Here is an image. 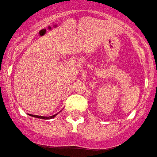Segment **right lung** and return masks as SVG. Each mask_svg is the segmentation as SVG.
<instances>
[{
	"label": "right lung",
	"instance_id": "right-lung-1",
	"mask_svg": "<svg viewBox=\"0 0 157 157\" xmlns=\"http://www.w3.org/2000/svg\"><path fill=\"white\" fill-rule=\"evenodd\" d=\"M29 116H32V117H35V118H38V119H42V120H50V119H53L54 118L55 116L58 115V113L52 116H36V115H31V114H29Z\"/></svg>",
	"mask_w": 157,
	"mask_h": 157
}]
</instances>
